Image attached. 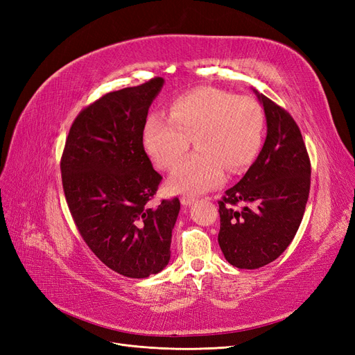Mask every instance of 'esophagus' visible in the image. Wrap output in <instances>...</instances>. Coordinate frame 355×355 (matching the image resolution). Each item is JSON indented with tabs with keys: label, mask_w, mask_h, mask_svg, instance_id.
I'll use <instances>...</instances> for the list:
<instances>
[{
	"label": "esophagus",
	"mask_w": 355,
	"mask_h": 355,
	"mask_svg": "<svg viewBox=\"0 0 355 355\" xmlns=\"http://www.w3.org/2000/svg\"><path fill=\"white\" fill-rule=\"evenodd\" d=\"M180 202H181L182 207H190V205L194 202V198H191V196H182L180 199Z\"/></svg>",
	"instance_id": "1"
}]
</instances>
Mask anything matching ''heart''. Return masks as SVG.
<instances>
[{
    "instance_id": "b5f03b06",
    "label": "heart",
    "mask_w": 355,
    "mask_h": 355,
    "mask_svg": "<svg viewBox=\"0 0 355 355\" xmlns=\"http://www.w3.org/2000/svg\"><path fill=\"white\" fill-rule=\"evenodd\" d=\"M264 112L259 103L216 88H199L171 103L168 118L152 113L143 144L159 168L174 166L190 141L198 148L169 175L171 190L198 194L223 184L225 169L239 173L258 155Z\"/></svg>"
}]
</instances>
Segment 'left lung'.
I'll return each mask as SVG.
<instances>
[{
	"mask_svg": "<svg viewBox=\"0 0 355 355\" xmlns=\"http://www.w3.org/2000/svg\"><path fill=\"white\" fill-rule=\"evenodd\" d=\"M254 93L264 107L267 137L257 161L220 205L218 243L233 267L254 270L277 259L301 225L311 166L298 125L276 103Z\"/></svg>",
	"mask_w": 355,
	"mask_h": 355,
	"instance_id": "1",
	"label": "left lung"
}]
</instances>
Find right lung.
I'll list each match as a JSON object with an SVG mask.
<instances>
[{
    "mask_svg": "<svg viewBox=\"0 0 355 355\" xmlns=\"http://www.w3.org/2000/svg\"><path fill=\"white\" fill-rule=\"evenodd\" d=\"M164 78L113 91L73 121L62 156L67 207L88 248L113 271L146 279L171 258L180 200L148 207L162 177L144 152L143 127Z\"/></svg>",
    "mask_w": 355,
    "mask_h": 355,
    "instance_id": "add662e5",
    "label": "right lung"
}]
</instances>
